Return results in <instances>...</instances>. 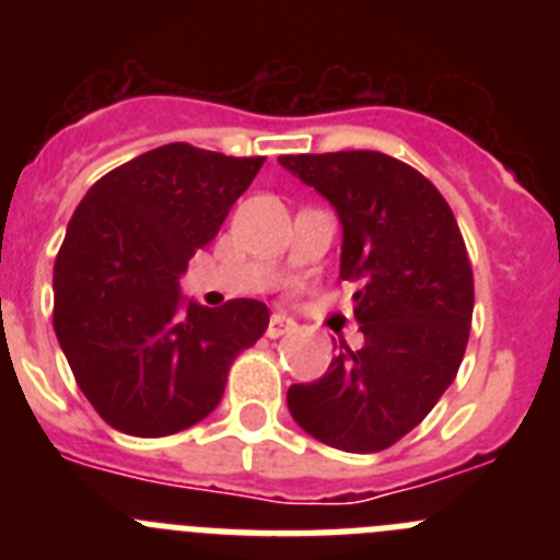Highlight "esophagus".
Returning a JSON list of instances; mask_svg holds the SVG:
<instances>
[{"label":"esophagus","instance_id":"obj_1","mask_svg":"<svg viewBox=\"0 0 560 560\" xmlns=\"http://www.w3.org/2000/svg\"><path fill=\"white\" fill-rule=\"evenodd\" d=\"M291 328H294V319H291V316H285V314H280V311H277V314H271V316H269V330H266V334H269L271 339H277V336L289 334Z\"/></svg>","mask_w":560,"mask_h":560}]
</instances>
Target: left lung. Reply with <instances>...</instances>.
Listing matches in <instances>:
<instances>
[{
    "instance_id": "left-lung-1",
    "label": "left lung",
    "mask_w": 560,
    "mask_h": 560,
    "mask_svg": "<svg viewBox=\"0 0 560 560\" xmlns=\"http://www.w3.org/2000/svg\"><path fill=\"white\" fill-rule=\"evenodd\" d=\"M323 192L341 221V280H355L364 345L311 384H291V418L325 446L384 452L446 393L468 345L474 271L463 232L438 187L378 151L280 156Z\"/></svg>"
}]
</instances>
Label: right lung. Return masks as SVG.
Masks as SVG:
<instances>
[{
    "instance_id": "obj_1",
    "label": "right lung",
    "mask_w": 560,
    "mask_h": 560,
    "mask_svg": "<svg viewBox=\"0 0 560 560\" xmlns=\"http://www.w3.org/2000/svg\"><path fill=\"white\" fill-rule=\"evenodd\" d=\"M266 156L153 148L89 187L52 271L58 345L117 432L167 438L219 407L241 350L269 328L257 300L182 303L179 277L219 235Z\"/></svg>"
}]
</instances>
